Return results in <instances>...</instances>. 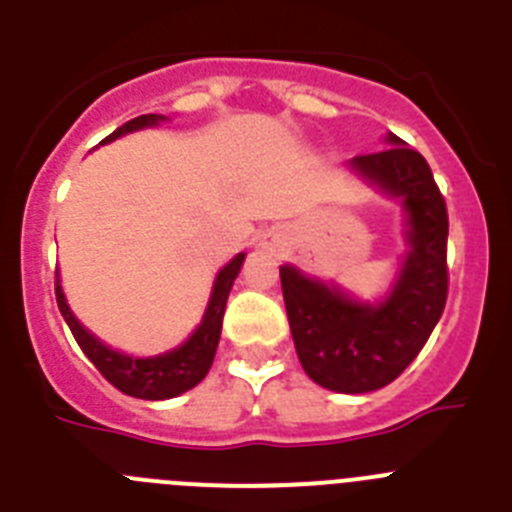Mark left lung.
<instances>
[{"label": "left lung", "mask_w": 512, "mask_h": 512, "mask_svg": "<svg viewBox=\"0 0 512 512\" xmlns=\"http://www.w3.org/2000/svg\"><path fill=\"white\" fill-rule=\"evenodd\" d=\"M390 148L361 153L356 171L405 200L410 217L408 261L379 307L359 305L336 289L282 266L284 305L302 369L336 392H372L395 382L420 354L449 297V212L418 151L390 133Z\"/></svg>", "instance_id": "8db88e82"}]
</instances>
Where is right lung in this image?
Returning <instances> with one entry per match:
<instances>
[{"instance_id": "1", "label": "right lung", "mask_w": 512, "mask_h": 512, "mask_svg": "<svg viewBox=\"0 0 512 512\" xmlns=\"http://www.w3.org/2000/svg\"><path fill=\"white\" fill-rule=\"evenodd\" d=\"M158 120H164L161 115H140L135 120L125 122L122 128L110 133L102 143L115 140L120 135L130 133V130L146 128V125H156ZM246 253H238L228 266H225L215 279V289H212L210 305H207L205 320L194 336L189 338L184 346L174 348L164 356H153V359H133V356L117 354L112 348L104 346L102 341L84 330V325L74 318V312L66 305V297L61 292V284L56 279V302L61 310L63 320L69 323L71 333H74L76 343L81 351L89 356L94 366L99 369L104 379L115 384L117 390L125 392L130 397H140V400H169V397L182 395V392L192 390L210 372L212 359H215L217 341H220V328H223V315H225V302H228L230 287H233L238 271H241Z\"/></svg>"}]
</instances>
